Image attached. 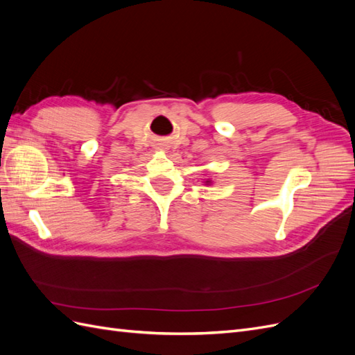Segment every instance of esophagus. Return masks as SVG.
I'll use <instances>...</instances> for the list:
<instances>
[{
  "mask_svg": "<svg viewBox=\"0 0 355 355\" xmlns=\"http://www.w3.org/2000/svg\"><path fill=\"white\" fill-rule=\"evenodd\" d=\"M157 149H163V148H157Z\"/></svg>",
  "mask_w": 355,
  "mask_h": 355,
  "instance_id": "esophagus-1",
  "label": "esophagus"
}]
</instances>
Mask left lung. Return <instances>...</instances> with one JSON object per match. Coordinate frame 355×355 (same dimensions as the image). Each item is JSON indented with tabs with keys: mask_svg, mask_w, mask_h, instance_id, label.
<instances>
[{
	"mask_svg": "<svg viewBox=\"0 0 355 355\" xmlns=\"http://www.w3.org/2000/svg\"><path fill=\"white\" fill-rule=\"evenodd\" d=\"M210 184V180H206V185H209Z\"/></svg>",
	"mask_w": 355,
	"mask_h": 355,
	"instance_id": "obj_1",
	"label": "left lung"
}]
</instances>
